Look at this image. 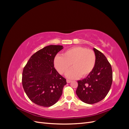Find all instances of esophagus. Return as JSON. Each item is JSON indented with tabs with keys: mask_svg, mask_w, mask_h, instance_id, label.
<instances>
[{
	"mask_svg": "<svg viewBox=\"0 0 129 129\" xmlns=\"http://www.w3.org/2000/svg\"><path fill=\"white\" fill-rule=\"evenodd\" d=\"M72 82V81L71 80H67V82L68 83H71Z\"/></svg>",
	"mask_w": 129,
	"mask_h": 129,
	"instance_id": "1",
	"label": "esophagus"
}]
</instances>
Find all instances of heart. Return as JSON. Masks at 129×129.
Listing matches in <instances>:
<instances>
[{"label": "heart", "mask_w": 129, "mask_h": 129, "mask_svg": "<svg viewBox=\"0 0 129 129\" xmlns=\"http://www.w3.org/2000/svg\"><path fill=\"white\" fill-rule=\"evenodd\" d=\"M96 55L91 49L83 47H74L69 48L62 56L54 58V64L58 72L65 74L72 67L73 68L67 74L70 79L85 77L90 74L95 67Z\"/></svg>", "instance_id": "heart-1"}]
</instances>
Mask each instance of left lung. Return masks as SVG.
<instances>
[{"label":"left lung","instance_id":"left-lung-1","mask_svg":"<svg viewBox=\"0 0 129 129\" xmlns=\"http://www.w3.org/2000/svg\"><path fill=\"white\" fill-rule=\"evenodd\" d=\"M96 63L92 72L85 79L77 81L76 93L82 102L91 104L104 99L110 90L112 82L110 63L104 54L93 48Z\"/></svg>","mask_w":129,"mask_h":129}]
</instances>
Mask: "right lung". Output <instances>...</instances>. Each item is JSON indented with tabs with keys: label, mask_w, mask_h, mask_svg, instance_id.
Listing matches in <instances>:
<instances>
[{
	"label": "right lung",
	"mask_w": 129,
	"mask_h": 129,
	"mask_svg": "<svg viewBox=\"0 0 129 129\" xmlns=\"http://www.w3.org/2000/svg\"><path fill=\"white\" fill-rule=\"evenodd\" d=\"M63 49L60 45H49L31 56L23 69L22 84L29 100L38 105L49 107L60 98L66 79L54 67L57 53Z\"/></svg>",
	"instance_id": "right-lung-1"
}]
</instances>
